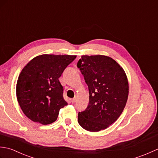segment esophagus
Masks as SVG:
<instances>
[{
    "label": "esophagus",
    "instance_id": "1",
    "mask_svg": "<svg viewBox=\"0 0 158 158\" xmlns=\"http://www.w3.org/2000/svg\"><path fill=\"white\" fill-rule=\"evenodd\" d=\"M76 100H77V97H74L73 98L71 99V102H75Z\"/></svg>",
    "mask_w": 158,
    "mask_h": 158
}]
</instances>
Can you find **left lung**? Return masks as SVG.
Masks as SVG:
<instances>
[{"mask_svg":"<svg viewBox=\"0 0 158 158\" xmlns=\"http://www.w3.org/2000/svg\"><path fill=\"white\" fill-rule=\"evenodd\" d=\"M77 67L89 89V105L78 114L83 129L98 132L119 118L125 108L129 86L126 74L115 60L102 55L82 56Z\"/></svg>","mask_w":158,"mask_h":158,"instance_id":"left-lung-1","label":"left lung"}]
</instances>
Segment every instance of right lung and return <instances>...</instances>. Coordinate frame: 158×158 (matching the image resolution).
Listing matches in <instances>:
<instances>
[{"label":"right lung","instance_id":"1","mask_svg":"<svg viewBox=\"0 0 158 158\" xmlns=\"http://www.w3.org/2000/svg\"><path fill=\"white\" fill-rule=\"evenodd\" d=\"M77 56L43 54L31 60L20 73L16 96L24 115L34 122L48 125L58 118L60 109L68 105L59 81Z\"/></svg>","mask_w":158,"mask_h":158}]
</instances>
